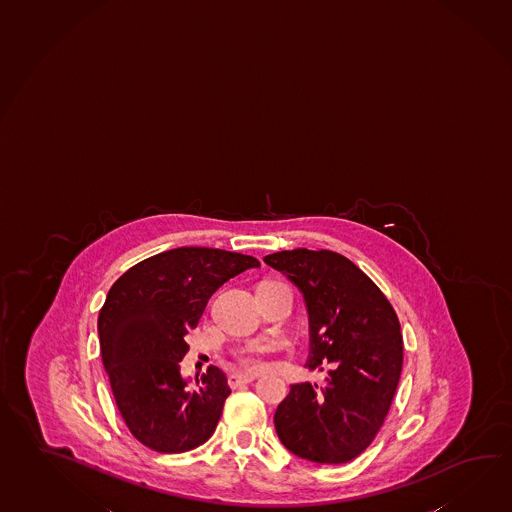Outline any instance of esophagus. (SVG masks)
Instances as JSON below:
<instances>
[{
    "label": "esophagus",
    "mask_w": 512,
    "mask_h": 512,
    "mask_svg": "<svg viewBox=\"0 0 512 512\" xmlns=\"http://www.w3.org/2000/svg\"><path fill=\"white\" fill-rule=\"evenodd\" d=\"M253 379H255V376H251V374H231L228 377V383H230L231 388H235V386L248 385Z\"/></svg>",
    "instance_id": "esophagus-1"
}]
</instances>
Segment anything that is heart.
<instances>
[{
	"label": "heart",
	"instance_id": "obj_1",
	"mask_svg": "<svg viewBox=\"0 0 512 512\" xmlns=\"http://www.w3.org/2000/svg\"><path fill=\"white\" fill-rule=\"evenodd\" d=\"M262 284H272V282H262ZM266 352H268L266 346H246V348H239L235 352V359L239 361L240 366H244L248 370H261Z\"/></svg>",
	"mask_w": 512,
	"mask_h": 512
}]
</instances>
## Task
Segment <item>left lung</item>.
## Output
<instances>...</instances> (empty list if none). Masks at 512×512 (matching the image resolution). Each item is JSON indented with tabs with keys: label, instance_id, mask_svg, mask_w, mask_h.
I'll return each instance as SVG.
<instances>
[{
	"label": "left lung",
	"instance_id": "1",
	"mask_svg": "<svg viewBox=\"0 0 512 512\" xmlns=\"http://www.w3.org/2000/svg\"><path fill=\"white\" fill-rule=\"evenodd\" d=\"M264 262L303 292L310 319L306 366L324 370L321 386L299 383L277 407L275 430L299 458L337 465L374 441L396 394L403 335L392 304L341 253L284 250Z\"/></svg>",
	"mask_w": 512,
	"mask_h": 512
}]
</instances>
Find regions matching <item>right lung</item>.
Here are the masks:
<instances>
[{
    "instance_id": "obj_1",
    "label": "right lung",
    "mask_w": 512,
    "mask_h": 512,
    "mask_svg": "<svg viewBox=\"0 0 512 512\" xmlns=\"http://www.w3.org/2000/svg\"><path fill=\"white\" fill-rule=\"evenodd\" d=\"M259 266L251 255L184 246L138 262L111 286L98 315L102 361L116 407L147 449L180 454L213 436L228 379L209 366L188 388L178 365L184 335L224 282Z\"/></svg>"
}]
</instances>
